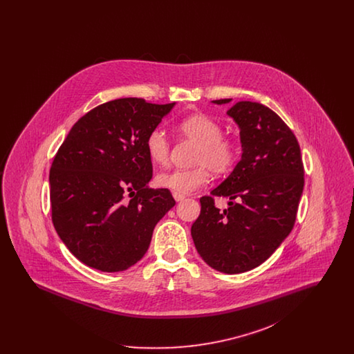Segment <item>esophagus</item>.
<instances>
[{
    "mask_svg": "<svg viewBox=\"0 0 354 354\" xmlns=\"http://www.w3.org/2000/svg\"><path fill=\"white\" fill-rule=\"evenodd\" d=\"M174 195V199L176 201V202H182V201H185V196H183V195H179V194H172Z\"/></svg>",
    "mask_w": 354,
    "mask_h": 354,
    "instance_id": "1",
    "label": "esophagus"
}]
</instances>
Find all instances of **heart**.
Returning a JSON list of instances; mask_svg holds the SVG:
<instances>
[{"label":"heart","instance_id":"b5f03b06","mask_svg":"<svg viewBox=\"0 0 354 354\" xmlns=\"http://www.w3.org/2000/svg\"><path fill=\"white\" fill-rule=\"evenodd\" d=\"M180 136L198 146L189 169H174L162 172L155 182L162 188L179 195H188L199 189L209 179V171L221 176L234 169L239 147L231 136H225L223 126L205 114H195L180 120L176 126ZM146 150L153 165L165 167L169 162V138L163 131L155 129L146 139Z\"/></svg>","mask_w":354,"mask_h":354}]
</instances>
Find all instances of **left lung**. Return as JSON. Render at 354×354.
<instances>
[{
    "label": "left lung",
    "mask_w": 354,
    "mask_h": 354,
    "mask_svg": "<svg viewBox=\"0 0 354 354\" xmlns=\"http://www.w3.org/2000/svg\"><path fill=\"white\" fill-rule=\"evenodd\" d=\"M227 114L240 129L241 159L212 196L201 198L191 235L211 268L234 274L259 267L290 234L303 194L304 166L296 136L270 107L241 101ZM214 196L230 197V207L220 212Z\"/></svg>",
    "instance_id": "obj_1"
}]
</instances>
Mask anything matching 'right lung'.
I'll return each mask as SVG.
<instances>
[{
  "mask_svg": "<svg viewBox=\"0 0 354 354\" xmlns=\"http://www.w3.org/2000/svg\"><path fill=\"white\" fill-rule=\"evenodd\" d=\"M174 103L120 98L90 110L71 127L51 163V220L68 251L102 272L133 267L156 223L175 205L150 188L146 139Z\"/></svg>",
  "mask_w": 354,
  "mask_h": 354,
  "instance_id": "obj_1",
  "label": "right lung"
}]
</instances>
